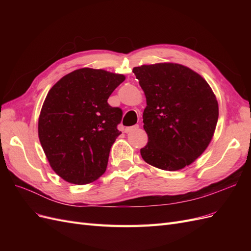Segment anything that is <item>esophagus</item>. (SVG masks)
Returning a JSON list of instances; mask_svg holds the SVG:
<instances>
[{
    "label": "esophagus",
    "instance_id": "esophagus-1",
    "mask_svg": "<svg viewBox=\"0 0 251 251\" xmlns=\"http://www.w3.org/2000/svg\"><path fill=\"white\" fill-rule=\"evenodd\" d=\"M138 127H139V126H138V125L133 126L126 127V128H125V133H130V132H132V131H134V130H137Z\"/></svg>",
    "mask_w": 251,
    "mask_h": 251
}]
</instances>
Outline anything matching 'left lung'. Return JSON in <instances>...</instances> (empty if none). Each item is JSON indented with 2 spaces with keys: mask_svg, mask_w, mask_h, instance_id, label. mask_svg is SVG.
I'll return each mask as SVG.
<instances>
[{
  "mask_svg": "<svg viewBox=\"0 0 251 251\" xmlns=\"http://www.w3.org/2000/svg\"><path fill=\"white\" fill-rule=\"evenodd\" d=\"M133 72L147 98L142 117L149 142L140 150L143 160L171 172L193 163L208 147L218 123L211 88L179 64L143 65Z\"/></svg>",
  "mask_w": 251,
  "mask_h": 251,
  "instance_id": "1",
  "label": "left lung"
}]
</instances>
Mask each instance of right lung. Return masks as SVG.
Segmentation results:
<instances>
[{
	"mask_svg": "<svg viewBox=\"0 0 251 251\" xmlns=\"http://www.w3.org/2000/svg\"><path fill=\"white\" fill-rule=\"evenodd\" d=\"M125 79L123 74L82 68L48 92L39 138L52 170L67 182L88 184L105 172L123 118V110L111 107L108 98Z\"/></svg>",
	"mask_w": 251,
	"mask_h": 251,
	"instance_id": "right-lung-1",
	"label": "right lung"
}]
</instances>
